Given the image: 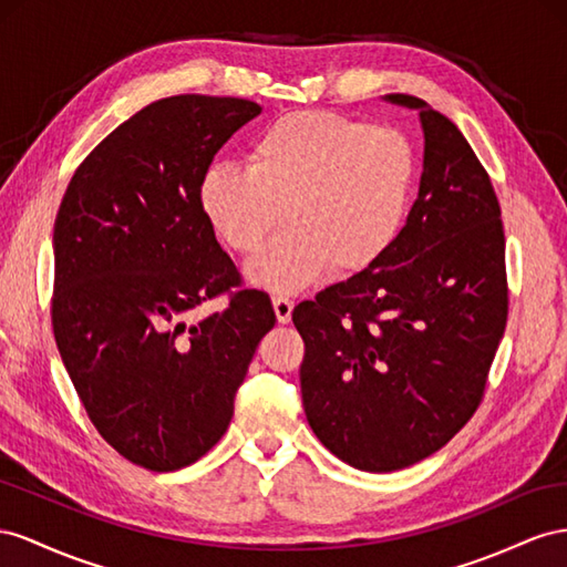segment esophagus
Masks as SVG:
<instances>
[{
  "mask_svg": "<svg viewBox=\"0 0 567 567\" xmlns=\"http://www.w3.org/2000/svg\"><path fill=\"white\" fill-rule=\"evenodd\" d=\"M272 309H275V318L282 326H287L289 320H292V311H295V301L287 299V297H272Z\"/></svg>",
  "mask_w": 567,
  "mask_h": 567,
  "instance_id": "1",
  "label": "esophagus"
}]
</instances>
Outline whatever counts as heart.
Wrapping results in <instances>:
<instances>
[{
    "instance_id": "obj_1",
    "label": "heart",
    "mask_w": 567,
    "mask_h": 567,
    "mask_svg": "<svg viewBox=\"0 0 567 567\" xmlns=\"http://www.w3.org/2000/svg\"><path fill=\"white\" fill-rule=\"evenodd\" d=\"M417 181L413 142L344 113L303 109L258 133L247 166L218 161L199 177V206L237 254H254L282 218L287 230L247 264V280L299 292L330 268L355 275L394 249Z\"/></svg>"
}]
</instances>
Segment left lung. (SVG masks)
Here are the masks:
<instances>
[{"instance_id":"8db88e82","label":"left lung","mask_w":567,"mask_h":567,"mask_svg":"<svg viewBox=\"0 0 567 567\" xmlns=\"http://www.w3.org/2000/svg\"><path fill=\"white\" fill-rule=\"evenodd\" d=\"M423 175L394 249L301 301L306 420L322 446L365 473L440 451L477 411L506 330V239L487 171L458 127L411 94Z\"/></svg>"}]
</instances>
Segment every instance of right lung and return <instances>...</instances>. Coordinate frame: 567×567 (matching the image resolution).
<instances>
[{"instance_id":"add662e5","label":"right lung","mask_w":567,"mask_h":567,"mask_svg":"<svg viewBox=\"0 0 567 567\" xmlns=\"http://www.w3.org/2000/svg\"><path fill=\"white\" fill-rule=\"evenodd\" d=\"M261 113L177 94L121 123L80 164L54 223L52 322L83 406L121 456L154 473L199 461L230 425L270 299L239 285L199 206L214 154Z\"/></svg>"}]
</instances>
